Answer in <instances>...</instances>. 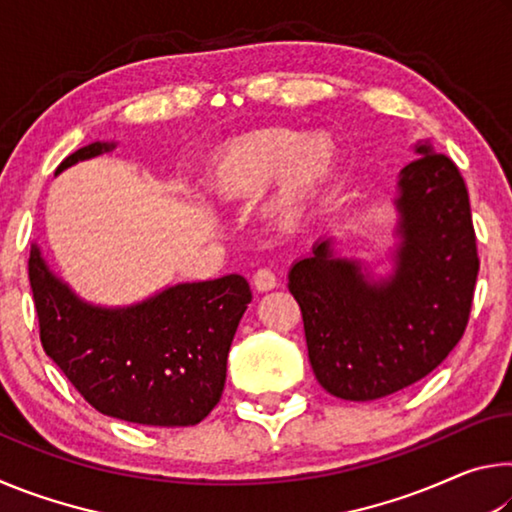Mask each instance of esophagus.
Wrapping results in <instances>:
<instances>
[{
  "mask_svg": "<svg viewBox=\"0 0 512 512\" xmlns=\"http://www.w3.org/2000/svg\"><path fill=\"white\" fill-rule=\"evenodd\" d=\"M253 284L257 291H271L277 287V277L271 268H259V271L253 275Z\"/></svg>",
  "mask_w": 512,
  "mask_h": 512,
  "instance_id": "esophagus-1",
  "label": "esophagus"
}]
</instances>
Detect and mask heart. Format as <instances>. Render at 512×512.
Segmentation results:
<instances>
[{"label":"heart","mask_w":512,"mask_h":512,"mask_svg":"<svg viewBox=\"0 0 512 512\" xmlns=\"http://www.w3.org/2000/svg\"><path fill=\"white\" fill-rule=\"evenodd\" d=\"M339 153L332 133L307 137L291 128H268L225 146L212 164L210 185L221 201H244L273 185L266 212L291 225L332 178Z\"/></svg>","instance_id":"heart-1"}]
</instances>
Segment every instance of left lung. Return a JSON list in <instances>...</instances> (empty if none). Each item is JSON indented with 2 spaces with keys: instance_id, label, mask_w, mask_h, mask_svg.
I'll list each match as a JSON object with an SVG mask.
<instances>
[{
  "instance_id": "1",
  "label": "left lung",
  "mask_w": 512,
  "mask_h": 512,
  "mask_svg": "<svg viewBox=\"0 0 512 512\" xmlns=\"http://www.w3.org/2000/svg\"><path fill=\"white\" fill-rule=\"evenodd\" d=\"M397 176L393 275L372 280L359 259L320 239L289 271L318 384L370 402L427 377L470 318L479 255L461 171L429 140Z\"/></svg>"
}]
</instances>
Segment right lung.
I'll use <instances>...</instances> for the list:
<instances>
[{
  "label": "right lung",
  "mask_w": 512,
  "mask_h": 512,
  "mask_svg": "<svg viewBox=\"0 0 512 512\" xmlns=\"http://www.w3.org/2000/svg\"><path fill=\"white\" fill-rule=\"evenodd\" d=\"M92 142L60 171L115 149ZM29 282L47 357L110 418L149 427H192L221 400L228 352L253 293L237 273L183 282L128 307L76 296L31 246Z\"/></svg>",
  "instance_id": "1"
}]
</instances>
